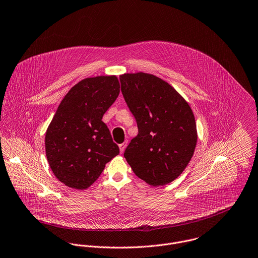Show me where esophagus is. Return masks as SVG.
<instances>
[{"label": "esophagus", "mask_w": 258, "mask_h": 258, "mask_svg": "<svg viewBox=\"0 0 258 258\" xmlns=\"http://www.w3.org/2000/svg\"><path fill=\"white\" fill-rule=\"evenodd\" d=\"M126 146H127V143H126V142H124V143H122V144H120V145H119V151H120V153H121V154L124 152V150H125Z\"/></svg>", "instance_id": "esophagus-1"}]
</instances>
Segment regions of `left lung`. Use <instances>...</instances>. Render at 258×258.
Wrapping results in <instances>:
<instances>
[{
	"instance_id": "1",
	"label": "left lung",
	"mask_w": 258,
	"mask_h": 258,
	"mask_svg": "<svg viewBox=\"0 0 258 258\" xmlns=\"http://www.w3.org/2000/svg\"><path fill=\"white\" fill-rule=\"evenodd\" d=\"M119 80L139 128L123 156L140 179L151 186L167 185L194 155L198 136L193 110L173 86L153 74L124 73Z\"/></svg>"
}]
</instances>
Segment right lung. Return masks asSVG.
<instances>
[{
    "label": "right lung",
    "mask_w": 258,
    "mask_h": 258,
    "mask_svg": "<svg viewBox=\"0 0 258 258\" xmlns=\"http://www.w3.org/2000/svg\"><path fill=\"white\" fill-rule=\"evenodd\" d=\"M119 94L115 75L88 77L60 102L45 136V151L55 177L67 187L84 190L119 154L101 120Z\"/></svg>",
    "instance_id": "right-lung-1"
}]
</instances>
